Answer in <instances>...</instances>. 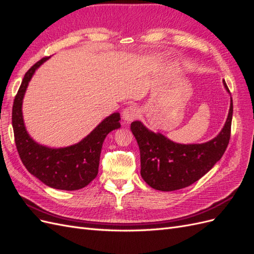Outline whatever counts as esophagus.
Here are the masks:
<instances>
[{
    "instance_id": "esophagus-1",
    "label": "esophagus",
    "mask_w": 254,
    "mask_h": 254,
    "mask_svg": "<svg viewBox=\"0 0 254 254\" xmlns=\"http://www.w3.org/2000/svg\"><path fill=\"white\" fill-rule=\"evenodd\" d=\"M140 113H141V111H140L139 107L131 105V106H128L127 108L123 110L122 117H123V119H124L125 122L130 123V122H132L133 120H135L137 117H139Z\"/></svg>"
}]
</instances>
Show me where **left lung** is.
<instances>
[{
    "mask_svg": "<svg viewBox=\"0 0 254 254\" xmlns=\"http://www.w3.org/2000/svg\"><path fill=\"white\" fill-rule=\"evenodd\" d=\"M224 86L230 93L226 81ZM233 102L224 128L209 142L179 144L150 131L141 122L131 123V132L140 148L141 176L152 189L171 191L187 188L201 178L224 155L231 134Z\"/></svg>",
    "mask_w": 254,
    "mask_h": 254,
    "instance_id": "8db88e82",
    "label": "left lung"
}]
</instances>
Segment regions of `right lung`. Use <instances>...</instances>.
Here are the masks:
<instances>
[{"label":"right lung","mask_w":254,"mask_h":254,"mask_svg":"<svg viewBox=\"0 0 254 254\" xmlns=\"http://www.w3.org/2000/svg\"><path fill=\"white\" fill-rule=\"evenodd\" d=\"M49 57L42 58L25 73L12 106V128L17 150L26 170L45 186L64 190L82 189L95 179L105 137L121 127L120 113L106 118L84 139L64 148H51L35 142L26 131L22 103L35 71Z\"/></svg>","instance_id":"right-lung-1"}]
</instances>
